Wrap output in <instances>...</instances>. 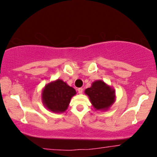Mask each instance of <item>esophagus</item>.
Listing matches in <instances>:
<instances>
[{
	"mask_svg": "<svg viewBox=\"0 0 157 157\" xmlns=\"http://www.w3.org/2000/svg\"><path fill=\"white\" fill-rule=\"evenodd\" d=\"M78 94H82L83 93V88H78Z\"/></svg>",
	"mask_w": 157,
	"mask_h": 157,
	"instance_id": "1",
	"label": "esophagus"
}]
</instances>
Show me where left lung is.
<instances>
[{
	"mask_svg": "<svg viewBox=\"0 0 157 157\" xmlns=\"http://www.w3.org/2000/svg\"><path fill=\"white\" fill-rule=\"evenodd\" d=\"M90 101L96 110L106 111L115 101V90L103 81H96L85 90Z\"/></svg>",
	"mask_w": 157,
	"mask_h": 157,
	"instance_id": "obj_1",
	"label": "left lung"
}]
</instances>
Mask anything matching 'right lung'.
Wrapping results in <instances>:
<instances>
[{
  "label": "right lung",
  "instance_id": "1",
  "mask_svg": "<svg viewBox=\"0 0 157 157\" xmlns=\"http://www.w3.org/2000/svg\"><path fill=\"white\" fill-rule=\"evenodd\" d=\"M76 92L61 79L48 83L42 91L43 104L54 113L64 112Z\"/></svg>",
  "mask_w": 157,
  "mask_h": 157
}]
</instances>
